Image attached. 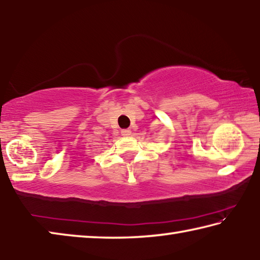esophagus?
Segmentation results:
<instances>
[{"label": "esophagus", "instance_id": "34e87169", "mask_svg": "<svg viewBox=\"0 0 260 260\" xmlns=\"http://www.w3.org/2000/svg\"><path fill=\"white\" fill-rule=\"evenodd\" d=\"M122 136H130L131 135V130L130 129H122L121 130Z\"/></svg>", "mask_w": 260, "mask_h": 260}]
</instances>
